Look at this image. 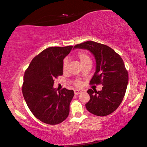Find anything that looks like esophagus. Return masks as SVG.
I'll list each match as a JSON object with an SVG mask.
<instances>
[{
	"label": "esophagus",
	"instance_id": "1",
	"mask_svg": "<svg viewBox=\"0 0 147 147\" xmlns=\"http://www.w3.org/2000/svg\"><path fill=\"white\" fill-rule=\"evenodd\" d=\"M82 92V91L81 90H74V94H75L76 95H78V94H80Z\"/></svg>",
	"mask_w": 147,
	"mask_h": 147
}]
</instances>
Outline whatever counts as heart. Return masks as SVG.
Here are the masks:
<instances>
[{
	"instance_id": "1",
	"label": "heart",
	"mask_w": 147,
	"mask_h": 147,
	"mask_svg": "<svg viewBox=\"0 0 147 147\" xmlns=\"http://www.w3.org/2000/svg\"><path fill=\"white\" fill-rule=\"evenodd\" d=\"M77 57L82 65H83L84 64L88 63V62H91V59H90V58L88 57V55L85 53L79 52L77 55ZM67 69H68V60L67 59H65L63 61V72H66L67 71ZM74 85L78 87V86L81 85V81H80V80H76V81L74 82Z\"/></svg>"
}]
</instances>
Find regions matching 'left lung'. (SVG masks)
<instances>
[{
	"instance_id": "obj_1",
	"label": "left lung",
	"mask_w": 147,
	"mask_h": 147,
	"mask_svg": "<svg viewBox=\"0 0 147 147\" xmlns=\"http://www.w3.org/2000/svg\"><path fill=\"white\" fill-rule=\"evenodd\" d=\"M74 49H86L94 55L96 71L90 84L102 85L100 91L88 90L86 109L99 117L111 114L121 105L127 87L129 75L123 59L111 47L94 41L76 45Z\"/></svg>"
}]
</instances>
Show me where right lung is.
Here are the masks:
<instances>
[{"label": "right lung", "mask_w": 147, "mask_h": 147, "mask_svg": "<svg viewBox=\"0 0 147 147\" xmlns=\"http://www.w3.org/2000/svg\"><path fill=\"white\" fill-rule=\"evenodd\" d=\"M73 46L49 47L32 60L24 75L22 91L30 111L36 119L48 125H57L69 114L73 90L57 92L54 79L63 75V59Z\"/></svg>", "instance_id": "add662e5"}]
</instances>
